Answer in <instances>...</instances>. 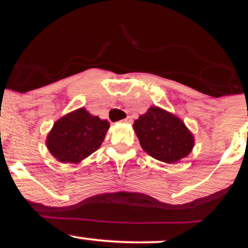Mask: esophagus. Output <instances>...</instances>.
Masks as SVG:
<instances>
[{"mask_svg": "<svg viewBox=\"0 0 248 248\" xmlns=\"http://www.w3.org/2000/svg\"><path fill=\"white\" fill-rule=\"evenodd\" d=\"M123 121H124V123H125V124H132V118L129 116V117L125 118V119H124Z\"/></svg>", "mask_w": 248, "mask_h": 248, "instance_id": "esophagus-1", "label": "esophagus"}]
</instances>
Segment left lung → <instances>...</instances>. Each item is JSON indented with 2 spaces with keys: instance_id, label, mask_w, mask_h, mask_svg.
<instances>
[{
  "instance_id": "1",
  "label": "left lung",
  "mask_w": 248,
  "mask_h": 248,
  "mask_svg": "<svg viewBox=\"0 0 248 248\" xmlns=\"http://www.w3.org/2000/svg\"><path fill=\"white\" fill-rule=\"evenodd\" d=\"M134 129L142 149L160 162L175 163L193 148V136L183 121L157 107L135 120Z\"/></svg>"
}]
</instances>
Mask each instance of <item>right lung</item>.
<instances>
[{
  "mask_svg": "<svg viewBox=\"0 0 248 248\" xmlns=\"http://www.w3.org/2000/svg\"><path fill=\"white\" fill-rule=\"evenodd\" d=\"M110 124L78 109L56 121L47 137V147L62 163H78L100 147Z\"/></svg>",
  "mask_w": 248,
  "mask_h": 248,
  "instance_id": "right-lung-1",
  "label": "right lung"
}]
</instances>
